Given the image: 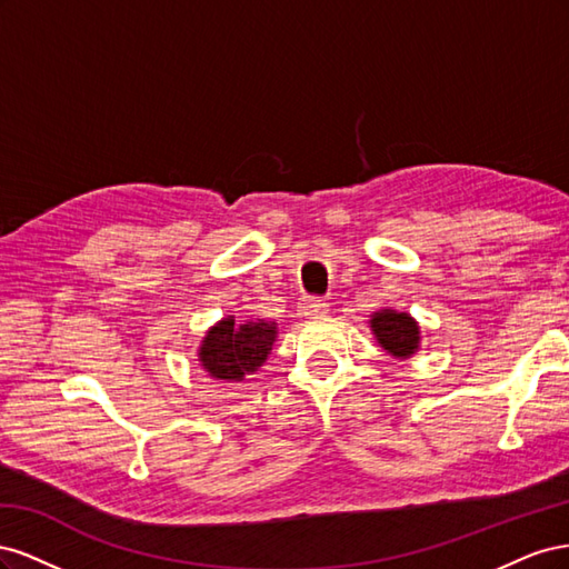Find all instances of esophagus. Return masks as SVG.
<instances>
[{"label": "esophagus", "mask_w": 569, "mask_h": 569, "mask_svg": "<svg viewBox=\"0 0 569 569\" xmlns=\"http://www.w3.org/2000/svg\"><path fill=\"white\" fill-rule=\"evenodd\" d=\"M327 306L322 299H318V297H306L301 303H299V311H301V316H306V318H320V316H325L327 313Z\"/></svg>", "instance_id": "34e87169"}]
</instances>
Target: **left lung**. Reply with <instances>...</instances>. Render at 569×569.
Segmentation results:
<instances>
[{
    "label": "left lung",
    "instance_id": "left-lung-1",
    "mask_svg": "<svg viewBox=\"0 0 569 569\" xmlns=\"http://www.w3.org/2000/svg\"><path fill=\"white\" fill-rule=\"evenodd\" d=\"M370 327L377 343L393 358H410L420 349V325L408 313L385 308L372 313Z\"/></svg>",
    "mask_w": 569,
    "mask_h": 569
}]
</instances>
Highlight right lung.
Wrapping results in <instances>:
<instances>
[{"instance_id":"add662e5","label":"right lung","mask_w":569,"mask_h":569,"mask_svg":"<svg viewBox=\"0 0 569 569\" xmlns=\"http://www.w3.org/2000/svg\"><path fill=\"white\" fill-rule=\"evenodd\" d=\"M278 337V325L249 320L237 325L232 316L216 322L199 347V363L216 380L242 382L266 363Z\"/></svg>"}]
</instances>
